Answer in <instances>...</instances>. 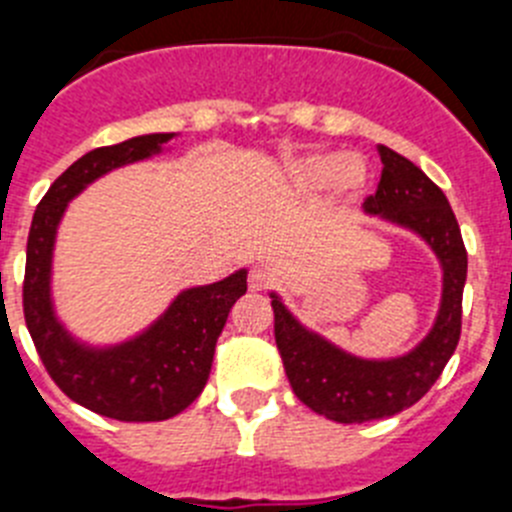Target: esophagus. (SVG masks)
<instances>
[{
    "instance_id": "obj_1",
    "label": "esophagus",
    "mask_w": 512,
    "mask_h": 512,
    "mask_svg": "<svg viewBox=\"0 0 512 512\" xmlns=\"http://www.w3.org/2000/svg\"><path fill=\"white\" fill-rule=\"evenodd\" d=\"M271 284H274V277H271V271L264 269V266H253V269L248 271V289H251V292H264Z\"/></svg>"
}]
</instances>
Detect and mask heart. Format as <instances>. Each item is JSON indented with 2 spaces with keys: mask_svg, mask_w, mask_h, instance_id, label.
I'll list each match as a JSON object with an SVG mask.
<instances>
[{
  "mask_svg": "<svg viewBox=\"0 0 512 512\" xmlns=\"http://www.w3.org/2000/svg\"><path fill=\"white\" fill-rule=\"evenodd\" d=\"M297 176L310 187L338 184L346 192H354L364 184V169L354 158H343L336 153H318L297 164Z\"/></svg>",
  "mask_w": 512,
  "mask_h": 512,
  "instance_id": "obj_1",
  "label": "heart"
}]
</instances>
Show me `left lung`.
<instances>
[{
	"label": "left lung",
	"instance_id": "8db88e82",
	"mask_svg": "<svg viewBox=\"0 0 512 512\" xmlns=\"http://www.w3.org/2000/svg\"><path fill=\"white\" fill-rule=\"evenodd\" d=\"M382 179L364 210L415 230L431 243L443 266L438 320L423 343L392 361H364L302 328L274 297V338L284 372L300 402L336 423H366L410 408L441 377L461 336V295L467 282V248L446 194L405 156L379 146Z\"/></svg>",
	"mask_w": 512,
	"mask_h": 512
}]
</instances>
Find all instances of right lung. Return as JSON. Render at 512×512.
Returning a JSON list of instances; mask_svg holds the SVG:
<instances>
[{
	"instance_id": "add662e5",
	"label": "right lung",
	"mask_w": 512,
	"mask_h": 512,
	"mask_svg": "<svg viewBox=\"0 0 512 512\" xmlns=\"http://www.w3.org/2000/svg\"><path fill=\"white\" fill-rule=\"evenodd\" d=\"M171 135H138L84 153L45 192L27 235L22 310L45 372L63 395L87 410L128 423L174 418L200 397L230 307L246 295V271H235L207 287L187 289L143 336L94 351L79 346L53 318L51 253L58 220L71 197L97 176L161 151Z\"/></svg>"
}]
</instances>
